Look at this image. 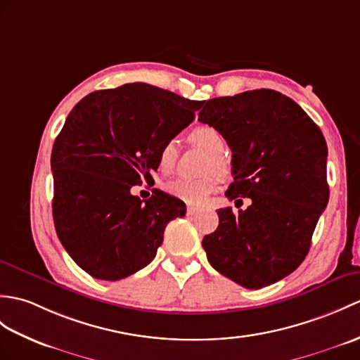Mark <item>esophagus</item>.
<instances>
[{
    "label": "esophagus",
    "mask_w": 360,
    "mask_h": 360,
    "mask_svg": "<svg viewBox=\"0 0 360 360\" xmlns=\"http://www.w3.org/2000/svg\"><path fill=\"white\" fill-rule=\"evenodd\" d=\"M199 212V208H196V207H187V214L188 216H193V214H196Z\"/></svg>",
    "instance_id": "34e87169"
}]
</instances>
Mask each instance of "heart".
<instances>
[{
  "mask_svg": "<svg viewBox=\"0 0 360 360\" xmlns=\"http://www.w3.org/2000/svg\"><path fill=\"white\" fill-rule=\"evenodd\" d=\"M188 141L195 147L202 148L204 152L210 155L205 164V173L218 172L219 174L229 173V162L222 156L225 148V139L219 130L210 125H200L190 131ZM178 161V146L174 141H167L161 146L158 152V167L162 173H172L176 167ZM219 174H208L202 179H184L178 178L164 184V190L167 193L178 198L184 202L191 205L204 204L207 198L219 187L221 176Z\"/></svg>",
  "mask_w": 360,
  "mask_h": 360,
  "instance_id": "obj_1",
  "label": "heart"
}]
</instances>
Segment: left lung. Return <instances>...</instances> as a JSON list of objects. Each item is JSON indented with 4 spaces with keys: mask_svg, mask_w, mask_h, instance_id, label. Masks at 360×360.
I'll return each instance as SVG.
<instances>
[{
    "mask_svg": "<svg viewBox=\"0 0 360 360\" xmlns=\"http://www.w3.org/2000/svg\"><path fill=\"white\" fill-rule=\"evenodd\" d=\"M199 121L221 131L231 148L235 202L219 208V225L202 239L208 262L239 285L259 290L293 273L311 245L328 204L327 142L293 99L276 90H248L208 99Z\"/></svg>",
    "mask_w": 360,
    "mask_h": 360,
    "instance_id": "8db88e82",
    "label": "left lung"
}]
</instances>
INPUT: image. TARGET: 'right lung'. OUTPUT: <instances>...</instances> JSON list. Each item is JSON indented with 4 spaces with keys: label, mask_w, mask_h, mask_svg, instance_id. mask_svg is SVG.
I'll use <instances>...</instances> for the list:
<instances>
[{
    "label": "right lung",
    "mask_w": 360,
    "mask_h": 360,
    "mask_svg": "<svg viewBox=\"0 0 360 360\" xmlns=\"http://www.w3.org/2000/svg\"><path fill=\"white\" fill-rule=\"evenodd\" d=\"M204 101L133 82L82 98L56 136L53 222L65 252L82 270L120 281L153 261L172 219L186 204L156 190L146 200L133 186L152 179L158 152L195 120Z\"/></svg>",
    "instance_id": "obj_1"
}]
</instances>
